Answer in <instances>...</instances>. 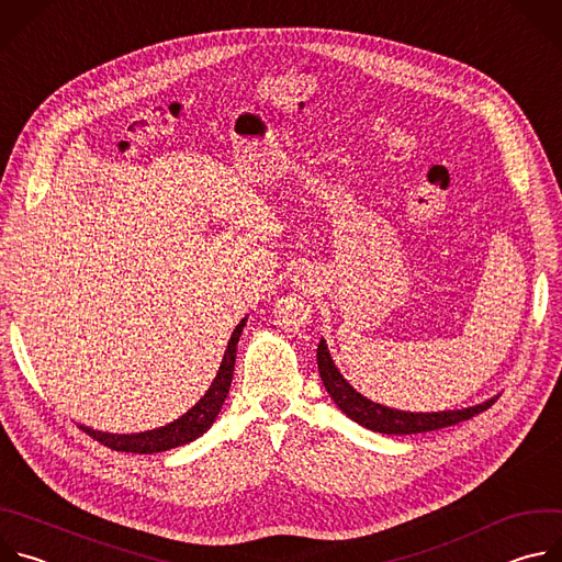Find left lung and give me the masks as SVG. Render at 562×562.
<instances>
[{
  "label": "left lung",
  "mask_w": 562,
  "mask_h": 562,
  "mask_svg": "<svg viewBox=\"0 0 562 562\" xmlns=\"http://www.w3.org/2000/svg\"><path fill=\"white\" fill-rule=\"evenodd\" d=\"M317 371H319V378H323V384H325L327 393L331 395V400L340 407L342 414H347L353 423H358V425H362L371 431L389 434V436L425 434V431H436V429H442V427H451V425L469 420L477 414H483L498 400V395H494L483 405L453 409V412H431V414H412V412L389 409L384 405L371 403L369 397L358 393L345 380V375L334 364L325 340H319V345H317Z\"/></svg>",
  "instance_id": "left-lung-1"
}]
</instances>
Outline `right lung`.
Instances as JSON below:
<instances>
[{
    "mask_svg": "<svg viewBox=\"0 0 562 562\" xmlns=\"http://www.w3.org/2000/svg\"><path fill=\"white\" fill-rule=\"evenodd\" d=\"M247 325V317L239 319V325L233 329L231 340L226 345L220 371L215 380L211 382L209 391L200 397V403L191 407L182 418L173 420L167 427L142 431V434H106V431H95L91 427L79 425V429L87 431L93 440L102 442L109 449L115 451H131V453H157V451H169L176 447H182L187 442H193L200 438L217 418L224 397L231 389L233 380V367H235V351H237V340L243 336V329Z\"/></svg>",
    "mask_w": 562,
    "mask_h": 562,
    "instance_id": "obj_1",
    "label": "right lung"
}]
</instances>
